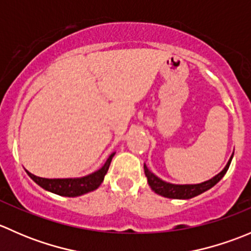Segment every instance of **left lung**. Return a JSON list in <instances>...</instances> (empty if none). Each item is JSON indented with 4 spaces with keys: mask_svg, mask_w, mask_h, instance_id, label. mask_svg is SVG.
Wrapping results in <instances>:
<instances>
[{
    "mask_svg": "<svg viewBox=\"0 0 251 251\" xmlns=\"http://www.w3.org/2000/svg\"><path fill=\"white\" fill-rule=\"evenodd\" d=\"M232 158H233V154L229 158L228 163L225 166L224 170L220 174H217L216 176H214L212 178L207 179V181L201 182L198 184H174L169 183V182L163 181L161 178H159L158 176H155L151 171L148 170V168L144 164V174H146L147 179H148V183L151 186V188L159 196H163L165 198L170 199H191L193 197L199 196V194L204 193L207 189L212 188L222 177L225 176V174L228 170L229 165H231Z\"/></svg>",
    "mask_w": 251,
    "mask_h": 251,
    "instance_id": "obj_1",
    "label": "left lung"
}]
</instances>
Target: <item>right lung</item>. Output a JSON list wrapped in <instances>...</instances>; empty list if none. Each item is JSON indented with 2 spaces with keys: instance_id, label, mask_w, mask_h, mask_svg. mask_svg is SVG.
I'll use <instances>...</instances> for the list:
<instances>
[{
  "instance_id": "1",
  "label": "right lung",
  "mask_w": 251,
  "mask_h": 251,
  "mask_svg": "<svg viewBox=\"0 0 251 251\" xmlns=\"http://www.w3.org/2000/svg\"><path fill=\"white\" fill-rule=\"evenodd\" d=\"M114 154L115 153L110 154L109 158L107 159L105 164L100 170L87 175V176L78 177V178H42V177L35 176L27 170L25 171L32 181L36 182L40 187L48 192H52V193L62 197H78L95 191L100 186L105 174L108 173Z\"/></svg>"
}]
</instances>
